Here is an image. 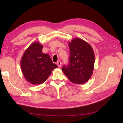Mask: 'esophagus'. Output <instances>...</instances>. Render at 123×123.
I'll use <instances>...</instances> for the list:
<instances>
[{
	"label": "esophagus",
	"instance_id": "1",
	"mask_svg": "<svg viewBox=\"0 0 123 123\" xmlns=\"http://www.w3.org/2000/svg\"><path fill=\"white\" fill-rule=\"evenodd\" d=\"M62 64V63L61 62H57V63H56V64H57V65H58V67H61Z\"/></svg>",
	"mask_w": 123,
	"mask_h": 123
}]
</instances>
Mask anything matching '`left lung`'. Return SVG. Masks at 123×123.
I'll return each mask as SVG.
<instances>
[{
  "mask_svg": "<svg viewBox=\"0 0 123 123\" xmlns=\"http://www.w3.org/2000/svg\"><path fill=\"white\" fill-rule=\"evenodd\" d=\"M69 63L62 68L63 73L72 83L82 85L88 81L93 73L95 54L91 46L80 38L69 43Z\"/></svg>",
  "mask_w": 123,
  "mask_h": 123,
  "instance_id": "left-lung-1",
  "label": "left lung"
}]
</instances>
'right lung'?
I'll list each match as a JSON object with an SVG mask.
<instances>
[{
    "mask_svg": "<svg viewBox=\"0 0 123 123\" xmlns=\"http://www.w3.org/2000/svg\"><path fill=\"white\" fill-rule=\"evenodd\" d=\"M43 46L34 42L22 56V72L27 81L33 85H41L46 80L52 70L58 67L48 54L43 53Z\"/></svg>",
    "mask_w": 123,
    "mask_h": 123,
    "instance_id": "obj_1",
    "label": "right lung"
}]
</instances>
